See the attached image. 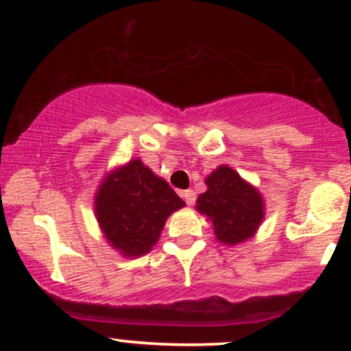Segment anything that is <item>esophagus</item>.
Returning a JSON list of instances; mask_svg holds the SVG:
<instances>
[{
    "mask_svg": "<svg viewBox=\"0 0 351 351\" xmlns=\"http://www.w3.org/2000/svg\"><path fill=\"white\" fill-rule=\"evenodd\" d=\"M181 196H183V199L186 201L188 206H193L194 202H196V193H194L193 189H186V191H181Z\"/></svg>",
    "mask_w": 351,
    "mask_h": 351,
    "instance_id": "esophagus-1",
    "label": "esophagus"
}]
</instances>
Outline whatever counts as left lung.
<instances>
[{
	"mask_svg": "<svg viewBox=\"0 0 351 351\" xmlns=\"http://www.w3.org/2000/svg\"><path fill=\"white\" fill-rule=\"evenodd\" d=\"M204 181L208 189L197 196L196 210L213 223L217 242L232 247L252 239L265 219L258 189L227 165H219Z\"/></svg>",
	"mask_w": 351,
	"mask_h": 351,
	"instance_id": "obj_1",
	"label": "left lung"
}]
</instances>
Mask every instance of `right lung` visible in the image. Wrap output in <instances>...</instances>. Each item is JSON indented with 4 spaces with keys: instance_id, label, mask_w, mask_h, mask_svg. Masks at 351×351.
I'll use <instances>...</instances> for the list:
<instances>
[{
    "instance_id": "1",
    "label": "right lung",
    "mask_w": 351,
    "mask_h": 351,
    "mask_svg": "<svg viewBox=\"0 0 351 351\" xmlns=\"http://www.w3.org/2000/svg\"><path fill=\"white\" fill-rule=\"evenodd\" d=\"M184 201L141 158L104 176L95 196V214L109 247L125 258L142 256L158 242L165 222Z\"/></svg>"
}]
</instances>
